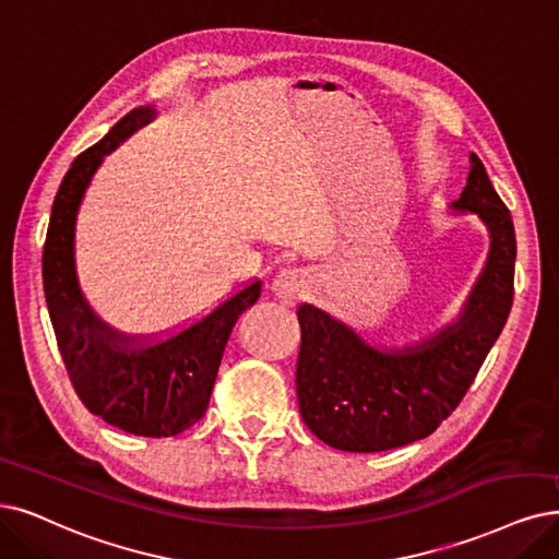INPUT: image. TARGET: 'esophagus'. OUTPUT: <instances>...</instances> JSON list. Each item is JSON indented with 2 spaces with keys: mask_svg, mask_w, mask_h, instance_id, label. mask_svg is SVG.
<instances>
[{
  "mask_svg": "<svg viewBox=\"0 0 559 559\" xmlns=\"http://www.w3.org/2000/svg\"><path fill=\"white\" fill-rule=\"evenodd\" d=\"M269 287H272V293L281 301L297 304L308 290V276L301 269H281L272 278V283H269Z\"/></svg>",
  "mask_w": 559,
  "mask_h": 559,
  "instance_id": "obj_1",
  "label": "esophagus"
}]
</instances>
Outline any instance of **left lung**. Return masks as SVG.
<instances>
[{
    "mask_svg": "<svg viewBox=\"0 0 559 559\" xmlns=\"http://www.w3.org/2000/svg\"><path fill=\"white\" fill-rule=\"evenodd\" d=\"M456 210L479 214L490 255L465 313L424 345L378 353L320 308L301 304L297 318V399L306 426L341 451H389L428 438L461 405L513 304L515 235L477 154Z\"/></svg>",
    "mask_w": 559,
    "mask_h": 559,
    "instance_id": "obj_1",
    "label": "left lung"
}]
</instances>
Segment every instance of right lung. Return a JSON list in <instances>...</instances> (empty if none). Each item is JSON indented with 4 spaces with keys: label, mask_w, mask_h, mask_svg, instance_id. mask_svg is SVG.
I'll return each mask as SVG.
<instances>
[{
    "label": "right lung",
    "mask_w": 559,
    "mask_h": 559,
    "mask_svg": "<svg viewBox=\"0 0 559 559\" xmlns=\"http://www.w3.org/2000/svg\"><path fill=\"white\" fill-rule=\"evenodd\" d=\"M154 117L140 108L82 152L52 202L44 243V290L61 359L92 415L142 438H170L200 421L237 316L260 297V281L230 293L210 313L165 336L129 338L100 324L82 299L75 262V216L108 152Z\"/></svg>",
    "instance_id": "obj_1"
}]
</instances>
